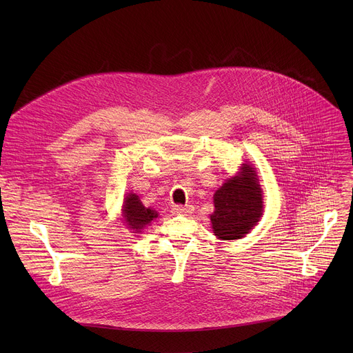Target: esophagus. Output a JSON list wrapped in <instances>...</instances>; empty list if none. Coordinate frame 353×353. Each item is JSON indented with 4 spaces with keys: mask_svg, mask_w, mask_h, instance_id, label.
Listing matches in <instances>:
<instances>
[{
    "mask_svg": "<svg viewBox=\"0 0 353 353\" xmlns=\"http://www.w3.org/2000/svg\"><path fill=\"white\" fill-rule=\"evenodd\" d=\"M172 211H173V214H176V215H187V214L191 212V208H190V207H184V205H174V207L172 208Z\"/></svg>",
    "mask_w": 353,
    "mask_h": 353,
    "instance_id": "34e87169",
    "label": "esophagus"
}]
</instances>
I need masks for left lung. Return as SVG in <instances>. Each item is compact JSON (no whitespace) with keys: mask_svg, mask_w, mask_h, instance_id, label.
<instances>
[{"mask_svg":"<svg viewBox=\"0 0 353 353\" xmlns=\"http://www.w3.org/2000/svg\"><path fill=\"white\" fill-rule=\"evenodd\" d=\"M215 211L211 215L215 236L222 240L241 239L263 215V195L253 168L244 165L239 176L214 195Z\"/></svg>","mask_w":353,"mask_h":353,"instance_id":"left-lung-1","label":"left lung"}]
</instances>
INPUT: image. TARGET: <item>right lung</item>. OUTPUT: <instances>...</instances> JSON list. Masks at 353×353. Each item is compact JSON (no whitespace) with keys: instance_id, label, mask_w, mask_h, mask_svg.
<instances>
[{"instance_id":"obj_1","label":"right lung","mask_w":353,"mask_h":353,"mask_svg":"<svg viewBox=\"0 0 353 353\" xmlns=\"http://www.w3.org/2000/svg\"><path fill=\"white\" fill-rule=\"evenodd\" d=\"M123 208V216L127 226L137 232H141V229L145 225L158 218V212L150 208H145L141 203V199L135 194H128L125 196Z\"/></svg>"}]
</instances>
